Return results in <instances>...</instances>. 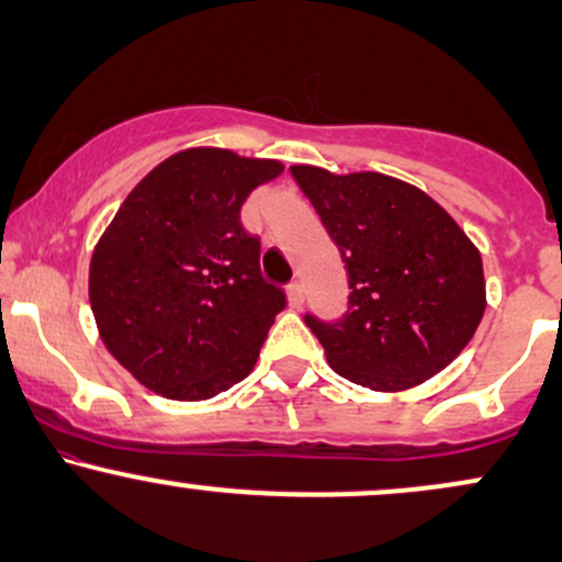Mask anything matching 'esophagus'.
Returning <instances> with one entry per match:
<instances>
[{
    "instance_id": "obj_1",
    "label": "esophagus",
    "mask_w": 562,
    "mask_h": 562,
    "mask_svg": "<svg viewBox=\"0 0 562 562\" xmlns=\"http://www.w3.org/2000/svg\"><path fill=\"white\" fill-rule=\"evenodd\" d=\"M288 299H290V306H295V308H299L303 303V285L299 280H293L288 285Z\"/></svg>"
}]
</instances>
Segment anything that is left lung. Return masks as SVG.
Returning <instances> with one entry per match:
<instances>
[{"label":"left lung","instance_id":"left-lung-1","mask_svg":"<svg viewBox=\"0 0 562 562\" xmlns=\"http://www.w3.org/2000/svg\"><path fill=\"white\" fill-rule=\"evenodd\" d=\"M348 272L340 319L306 314L338 375L404 391L441 372L486 308L481 254L434 198L378 171L290 166Z\"/></svg>","mask_w":562,"mask_h":562}]
</instances>
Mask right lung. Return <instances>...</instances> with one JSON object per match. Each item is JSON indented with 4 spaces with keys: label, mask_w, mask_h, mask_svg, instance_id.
<instances>
[{
    "label": "right lung",
    "mask_w": 562,
    "mask_h": 562,
    "mask_svg": "<svg viewBox=\"0 0 562 562\" xmlns=\"http://www.w3.org/2000/svg\"><path fill=\"white\" fill-rule=\"evenodd\" d=\"M280 160L192 147L128 192L89 263V303L108 351L142 385L203 402L254 370L285 290L261 277L245 198Z\"/></svg>",
    "instance_id": "1"
}]
</instances>
